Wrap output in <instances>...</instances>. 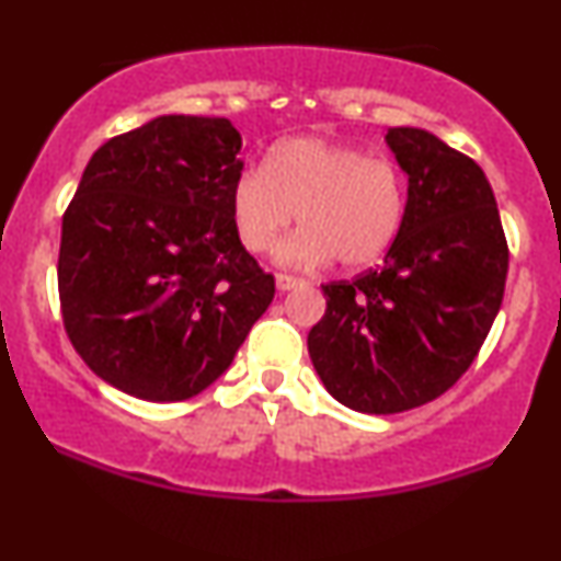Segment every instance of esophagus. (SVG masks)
I'll return each mask as SVG.
<instances>
[{
	"mask_svg": "<svg viewBox=\"0 0 561 561\" xmlns=\"http://www.w3.org/2000/svg\"><path fill=\"white\" fill-rule=\"evenodd\" d=\"M306 285V282L298 279V276H289V274H276V289L279 293H287V289H298Z\"/></svg>",
	"mask_w": 561,
	"mask_h": 561,
	"instance_id": "obj_1",
	"label": "esophagus"
}]
</instances>
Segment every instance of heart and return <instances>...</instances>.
I'll return each mask as SVG.
<instances>
[{
  "label": "heart",
  "instance_id": "1",
  "mask_svg": "<svg viewBox=\"0 0 561 561\" xmlns=\"http://www.w3.org/2000/svg\"><path fill=\"white\" fill-rule=\"evenodd\" d=\"M298 214L300 229L279 248L289 266H324L337 259L364 268L382 259L405 218L403 171L362 147L321 137L274 145L266 165H244L231 184L237 237L250 253H266Z\"/></svg>",
  "mask_w": 561,
  "mask_h": 561
}]
</instances>
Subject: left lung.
<instances>
[{
	"label": "left lung",
	"mask_w": 561,
	"mask_h": 561,
	"mask_svg": "<svg viewBox=\"0 0 561 561\" xmlns=\"http://www.w3.org/2000/svg\"><path fill=\"white\" fill-rule=\"evenodd\" d=\"M409 179L382 266L321 285L308 353L332 398L362 414L435 401L478 356L504 300L508 248L485 173L424 128H390Z\"/></svg>",
	"instance_id": "left-lung-1"
}]
</instances>
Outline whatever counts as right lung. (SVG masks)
Listing matches in <instances>:
<instances>
[{
    "label": "right lung",
    "instance_id": "1",
    "mask_svg": "<svg viewBox=\"0 0 561 561\" xmlns=\"http://www.w3.org/2000/svg\"><path fill=\"white\" fill-rule=\"evenodd\" d=\"M227 118L160 115L94 152L62 216V324L96 377L141 401L214 385L274 300L242 248Z\"/></svg>",
    "mask_w": 561,
    "mask_h": 561
}]
</instances>
